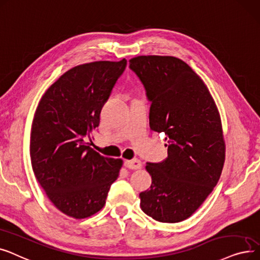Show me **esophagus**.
<instances>
[{
  "label": "esophagus",
  "instance_id": "obj_1",
  "mask_svg": "<svg viewBox=\"0 0 260 260\" xmlns=\"http://www.w3.org/2000/svg\"><path fill=\"white\" fill-rule=\"evenodd\" d=\"M125 166L129 169H140V168H142V162L138 158L128 159L125 162Z\"/></svg>",
  "mask_w": 260,
  "mask_h": 260
}]
</instances>
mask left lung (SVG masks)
<instances>
[{
    "label": "left lung",
    "mask_w": 260,
    "mask_h": 260,
    "mask_svg": "<svg viewBox=\"0 0 260 260\" xmlns=\"http://www.w3.org/2000/svg\"><path fill=\"white\" fill-rule=\"evenodd\" d=\"M148 101L149 125L164 132L168 156L147 163L152 183L140 193L142 211L156 221L189 218L218 183L225 159L222 123L206 84L183 60L139 56L129 60Z\"/></svg>",
    "instance_id": "8db88e82"
}]
</instances>
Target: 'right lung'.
Masks as SVG:
<instances>
[{"instance_id":"right-lung-1","label":"right lung","mask_w":260,"mask_h":260,"mask_svg":"<svg viewBox=\"0 0 260 260\" xmlns=\"http://www.w3.org/2000/svg\"><path fill=\"white\" fill-rule=\"evenodd\" d=\"M126 66L122 59L73 68L49 86L36 109L31 167L48 199L69 217L100 212L119 176L122 159L100 154L84 138L100 125L102 108Z\"/></svg>"}]
</instances>
